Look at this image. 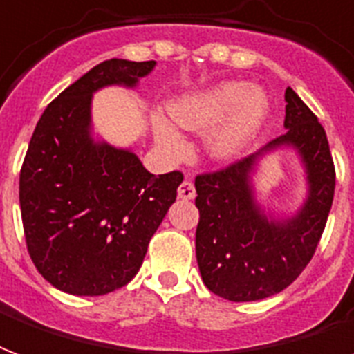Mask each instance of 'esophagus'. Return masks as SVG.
<instances>
[{
	"instance_id": "obj_1",
	"label": "esophagus",
	"mask_w": 354,
	"mask_h": 354,
	"mask_svg": "<svg viewBox=\"0 0 354 354\" xmlns=\"http://www.w3.org/2000/svg\"><path fill=\"white\" fill-rule=\"evenodd\" d=\"M195 185L191 184L189 180H185V182H182L180 184V187H178V197L184 198V201H191V198H195Z\"/></svg>"
}]
</instances>
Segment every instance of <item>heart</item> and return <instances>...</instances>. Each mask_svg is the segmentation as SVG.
Instances as JSON below:
<instances>
[{
	"label": "heart",
	"instance_id": "1",
	"mask_svg": "<svg viewBox=\"0 0 354 354\" xmlns=\"http://www.w3.org/2000/svg\"><path fill=\"white\" fill-rule=\"evenodd\" d=\"M170 116L187 131H210L206 151L217 161H232L242 153L266 122L268 99L248 82H219L187 93L170 104ZM153 131L161 150L172 157L187 148L180 131L165 118H156Z\"/></svg>",
	"mask_w": 354,
	"mask_h": 354
}]
</instances>
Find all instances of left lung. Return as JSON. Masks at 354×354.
Segmentation results:
<instances>
[{"mask_svg":"<svg viewBox=\"0 0 354 354\" xmlns=\"http://www.w3.org/2000/svg\"><path fill=\"white\" fill-rule=\"evenodd\" d=\"M287 133L225 169L195 178L197 263L204 285L230 302H253L287 289L313 257L336 187L328 138L308 104L285 90ZM290 145L306 167L310 191L297 216L277 222L260 210L250 172L266 151Z\"/></svg>","mask_w":354,"mask_h":354,"instance_id":"obj_1","label":"left lung"}]
</instances>
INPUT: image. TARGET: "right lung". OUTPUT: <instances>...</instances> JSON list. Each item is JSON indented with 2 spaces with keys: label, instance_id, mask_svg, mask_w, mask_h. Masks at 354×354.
<instances>
[{
  "label": "right lung",
  "instance_id": "1",
  "mask_svg": "<svg viewBox=\"0 0 354 354\" xmlns=\"http://www.w3.org/2000/svg\"><path fill=\"white\" fill-rule=\"evenodd\" d=\"M156 62L106 59L44 109L20 170L24 236L39 274L77 297L122 289L176 201L184 174H150L131 150L91 137V95L137 86Z\"/></svg>",
  "mask_w": 354,
  "mask_h": 354
}]
</instances>
